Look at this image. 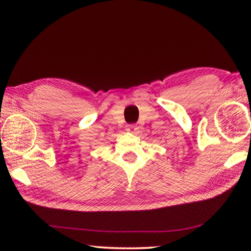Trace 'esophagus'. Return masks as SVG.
Here are the masks:
<instances>
[{"label":"esophagus","mask_w":251,"mask_h":251,"mask_svg":"<svg viewBox=\"0 0 251 251\" xmlns=\"http://www.w3.org/2000/svg\"><path fill=\"white\" fill-rule=\"evenodd\" d=\"M127 130H128L129 133H135L137 130V127H136V125H134V124L128 125V126H127Z\"/></svg>","instance_id":"1"}]
</instances>
